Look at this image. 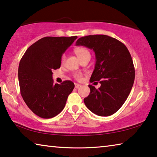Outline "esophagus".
I'll use <instances>...</instances> for the list:
<instances>
[{
	"label": "esophagus",
	"instance_id": "34e87169",
	"mask_svg": "<svg viewBox=\"0 0 157 157\" xmlns=\"http://www.w3.org/2000/svg\"><path fill=\"white\" fill-rule=\"evenodd\" d=\"M79 86H81V84H75V88H79Z\"/></svg>",
	"mask_w": 157,
	"mask_h": 157
}]
</instances>
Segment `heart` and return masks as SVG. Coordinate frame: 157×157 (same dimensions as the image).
<instances>
[{"mask_svg":"<svg viewBox=\"0 0 157 157\" xmlns=\"http://www.w3.org/2000/svg\"><path fill=\"white\" fill-rule=\"evenodd\" d=\"M74 52L79 59H81L83 56L86 55V54H89V51L85 48V47H75V48L74 49ZM64 60H65V55H63V56H62V61H63ZM75 78L79 80V79H81L82 78V75L80 74H77L75 75Z\"/></svg>","mask_w":157,"mask_h":157,"instance_id":"heart-1","label":"heart"}]
</instances>
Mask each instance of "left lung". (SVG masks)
I'll return each instance as SVG.
<instances>
[{"mask_svg":"<svg viewBox=\"0 0 157 157\" xmlns=\"http://www.w3.org/2000/svg\"><path fill=\"white\" fill-rule=\"evenodd\" d=\"M76 45L84 46L95 52L96 64L90 82L98 81L101 83L98 89L89 84L90 94L84 98V104L97 115H112L127 99L135 79L133 60L127 47L105 35L82 37Z\"/></svg>","mask_w":157,"mask_h":157,"instance_id":"1","label":"left lung"}]
</instances>
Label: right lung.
Here are the masks:
<instances>
[{
  "label": "right lung",
  "mask_w": 157,
  "mask_h": 157,
  "mask_svg": "<svg viewBox=\"0 0 157 157\" xmlns=\"http://www.w3.org/2000/svg\"><path fill=\"white\" fill-rule=\"evenodd\" d=\"M78 38L44 37L30 46L20 61L18 69L22 98L34 114L49 119L63 110L75 84L70 80L54 84L52 71L61 67V56Z\"/></svg>",
  "instance_id": "obj_1"
}]
</instances>
